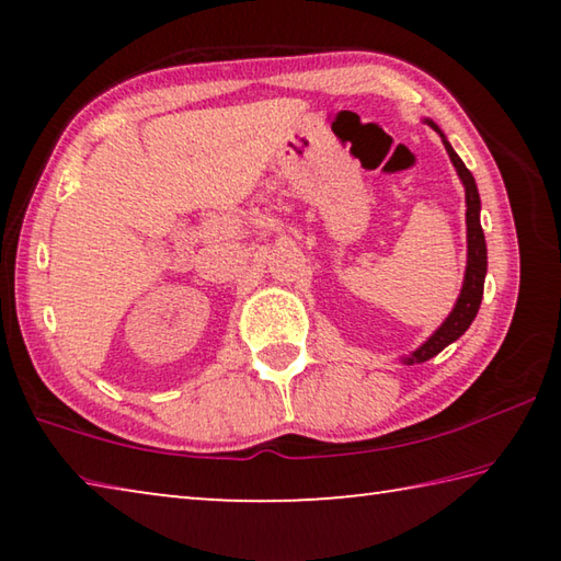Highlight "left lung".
Listing matches in <instances>:
<instances>
[{
  "mask_svg": "<svg viewBox=\"0 0 561 561\" xmlns=\"http://www.w3.org/2000/svg\"><path fill=\"white\" fill-rule=\"evenodd\" d=\"M428 126L440 133L443 146H445V150H448L453 165H455V170H458V175L465 185V205H468V213H465V222H468V267H465L460 297H458V301H455V307L448 314V319H445L443 324L435 329V334L425 341L423 346H417L411 356L403 358V364H408V366L423 364V360L438 356L445 346L453 344L455 339H460L465 331L470 329L472 319L480 309L482 287H485V274H488V244H485V234H482V225H480L478 185H474L472 173L465 168L458 153H455L453 146L448 144V138L443 136V130L435 126L433 121H428Z\"/></svg>",
  "mask_w": 561,
  "mask_h": 561,
  "instance_id": "8db88e82",
  "label": "left lung"
}]
</instances>
